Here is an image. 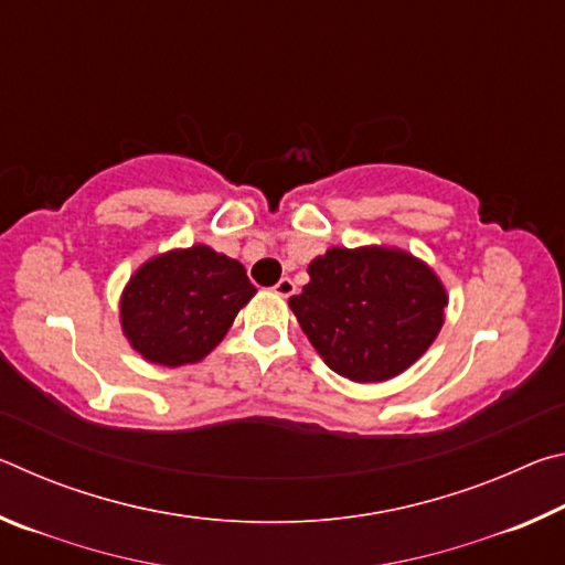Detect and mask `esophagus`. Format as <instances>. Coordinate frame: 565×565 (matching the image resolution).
<instances>
[{"label":"esophagus","instance_id":"1","mask_svg":"<svg viewBox=\"0 0 565 565\" xmlns=\"http://www.w3.org/2000/svg\"><path fill=\"white\" fill-rule=\"evenodd\" d=\"M274 291L281 296V299H289V296L296 291V286H294V281L289 279V276H281L279 281H276V286H274Z\"/></svg>","mask_w":565,"mask_h":565}]
</instances>
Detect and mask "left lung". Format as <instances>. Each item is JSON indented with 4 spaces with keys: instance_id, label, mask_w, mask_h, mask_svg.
<instances>
[{
    "instance_id": "8db88e82",
    "label": "left lung",
    "mask_w": 565,
    "mask_h": 565,
    "mask_svg": "<svg viewBox=\"0 0 565 565\" xmlns=\"http://www.w3.org/2000/svg\"><path fill=\"white\" fill-rule=\"evenodd\" d=\"M309 276L289 299L294 317L327 366L359 384L398 376L444 327L441 279L401 248L333 246Z\"/></svg>"
}]
</instances>
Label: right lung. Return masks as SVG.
<instances>
[{
	"mask_svg": "<svg viewBox=\"0 0 565 565\" xmlns=\"http://www.w3.org/2000/svg\"><path fill=\"white\" fill-rule=\"evenodd\" d=\"M256 294L236 259L204 244L171 248L139 266L121 294V331L159 366L202 361Z\"/></svg>",
	"mask_w": 565,
	"mask_h": 565,
	"instance_id": "right-lung-1",
	"label": "right lung"
}]
</instances>
